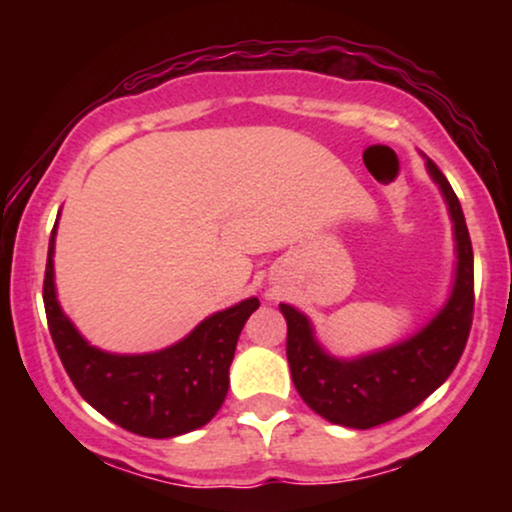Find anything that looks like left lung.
I'll return each mask as SVG.
<instances>
[{"label":"left lung","instance_id":"obj_1","mask_svg":"<svg viewBox=\"0 0 512 512\" xmlns=\"http://www.w3.org/2000/svg\"><path fill=\"white\" fill-rule=\"evenodd\" d=\"M428 173L443 192L457 243L455 286L445 308L414 337L390 349L342 361L322 351L313 327L293 305L286 317V358L298 395L315 414L346 428H373L399 419L448 380L460 361L474 315V252L467 223L448 178L433 161Z\"/></svg>","mask_w":512,"mask_h":512}]
</instances>
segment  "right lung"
Segmentation results:
<instances>
[{
	"label": "right lung",
	"instance_id": "obj_1",
	"mask_svg": "<svg viewBox=\"0 0 512 512\" xmlns=\"http://www.w3.org/2000/svg\"><path fill=\"white\" fill-rule=\"evenodd\" d=\"M55 231L45 264L43 301L62 366L79 395L105 419L144 438H175L214 419L228 392V368L257 298L221 310L178 344L154 354H108L76 332L55 293Z\"/></svg>",
	"mask_w": 512,
	"mask_h": 512
}]
</instances>
